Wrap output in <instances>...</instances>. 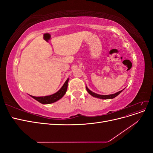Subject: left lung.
Returning a JSON list of instances; mask_svg holds the SVG:
<instances>
[{
  "label": "left lung",
  "mask_w": 153,
  "mask_h": 153,
  "mask_svg": "<svg viewBox=\"0 0 153 153\" xmlns=\"http://www.w3.org/2000/svg\"><path fill=\"white\" fill-rule=\"evenodd\" d=\"M86 89L87 91V92H89V93L93 97H95V98H100V99H102V100H107V99H113L114 98H115L117 96H118L121 92L124 90H122V91H120L117 92H116V93L115 94H109V95H100V94H96L94 93V92H92L91 91H90L89 89H88L87 87L86 86Z\"/></svg>",
  "instance_id": "1"
}]
</instances>
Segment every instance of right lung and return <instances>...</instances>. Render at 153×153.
I'll return each mask as SVG.
<instances>
[{
	"label": "right lung",
	"mask_w": 153,
	"mask_h": 153,
	"mask_svg": "<svg viewBox=\"0 0 153 153\" xmlns=\"http://www.w3.org/2000/svg\"><path fill=\"white\" fill-rule=\"evenodd\" d=\"M69 81V78L66 80V81L64 83L62 87L56 93L53 94L50 96H41V97H36L33 96H30L32 98H33L36 100L39 101V103L42 104H50L55 102V101H58L61 98H62L64 95L66 94L67 89H68V83Z\"/></svg>",
	"instance_id": "obj_1"
}]
</instances>
